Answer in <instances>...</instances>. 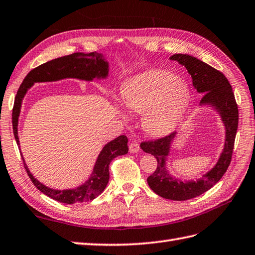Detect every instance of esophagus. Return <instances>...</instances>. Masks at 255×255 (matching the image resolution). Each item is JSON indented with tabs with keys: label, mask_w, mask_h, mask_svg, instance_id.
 I'll use <instances>...</instances> for the list:
<instances>
[{
	"label": "esophagus",
	"mask_w": 255,
	"mask_h": 255,
	"mask_svg": "<svg viewBox=\"0 0 255 255\" xmlns=\"http://www.w3.org/2000/svg\"><path fill=\"white\" fill-rule=\"evenodd\" d=\"M128 149H129V152H132V154H135V152L139 151V145L137 143H131L128 146Z\"/></svg>",
	"instance_id": "obj_1"
}]
</instances>
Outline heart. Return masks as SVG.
Returning <instances> with one entry per match:
<instances>
[{"label":"heart","mask_w":255,"mask_h":255,"mask_svg":"<svg viewBox=\"0 0 255 255\" xmlns=\"http://www.w3.org/2000/svg\"><path fill=\"white\" fill-rule=\"evenodd\" d=\"M190 88L170 72L147 71L132 77L122 90V101L134 113L143 115L145 131L155 136L177 127L190 103Z\"/></svg>","instance_id":"obj_1"}]
</instances>
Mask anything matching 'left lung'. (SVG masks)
<instances>
[{
	"mask_svg": "<svg viewBox=\"0 0 255 255\" xmlns=\"http://www.w3.org/2000/svg\"><path fill=\"white\" fill-rule=\"evenodd\" d=\"M170 60L177 61L188 70L197 93L204 94L200 106L211 107L218 112L226 129L224 149L215 166L197 180L181 181L172 177L167 169V159L170 154L173 139L178 132L150 142H143L142 148L157 159L155 172L147 178V183L156 194L167 200L186 201L205 193L222 179L230 165L235 138L238 128L239 112L233 88L222 72L214 69L189 54H173Z\"/></svg>",
	"mask_w": 255,
	"mask_h": 255,
	"instance_id": "obj_1",
	"label": "left lung"
}]
</instances>
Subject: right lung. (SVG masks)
I'll use <instances>...</instances> for the list:
<instances>
[{
    "mask_svg": "<svg viewBox=\"0 0 255 255\" xmlns=\"http://www.w3.org/2000/svg\"><path fill=\"white\" fill-rule=\"evenodd\" d=\"M109 74V63L104 55L97 52L83 53L76 52L70 55L61 56V58L51 60L47 63L39 65L31 70L22 81L20 87L17 92L13 108V132L16 143L19 147L18 138V119L20 108L25 95L35 83L56 82L65 78H76V80L93 82L96 80H105ZM128 151V137L126 135L115 138L107 143L98 155L97 160L93 169V172L85 183L75 189L55 190L48 188L38 181L28 169L24 160L26 171L31 179L36 188L43 194L64 204H74V203L88 202L96 199L103 193L107 184L109 182V165L116 157L126 155Z\"/></svg>",
    "mask_w": 255,
    "mask_h": 255,
    "instance_id": "right-lung-1",
    "label": "right lung"
}]
</instances>
